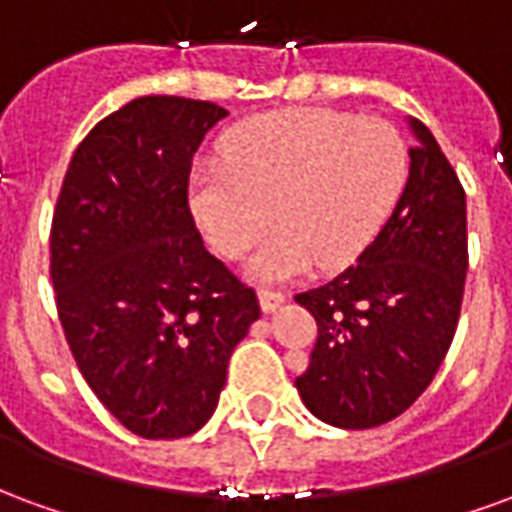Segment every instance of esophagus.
<instances>
[{
	"label": "esophagus",
	"mask_w": 512,
	"mask_h": 512,
	"mask_svg": "<svg viewBox=\"0 0 512 512\" xmlns=\"http://www.w3.org/2000/svg\"><path fill=\"white\" fill-rule=\"evenodd\" d=\"M257 299H260V310L263 312H274L279 310V304L285 301V293H279V290H257Z\"/></svg>",
	"instance_id": "1"
}]
</instances>
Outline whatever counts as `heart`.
<instances>
[{
    "instance_id": "1",
    "label": "heart",
    "mask_w": 512,
    "mask_h": 512,
    "mask_svg": "<svg viewBox=\"0 0 512 512\" xmlns=\"http://www.w3.org/2000/svg\"><path fill=\"white\" fill-rule=\"evenodd\" d=\"M406 178L408 145L392 123L304 106L238 128L219 161L191 175V211L227 260L277 224L252 268L288 279L312 263L351 266L376 241Z\"/></svg>"
}]
</instances>
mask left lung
<instances>
[{
	"mask_svg": "<svg viewBox=\"0 0 512 512\" xmlns=\"http://www.w3.org/2000/svg\"><path fill=\"white\" fill-rule=\"evenodd\" d=\"M395 211L354 266L296 296L318 323L304 406L329 425L365 430L400 417L436 376L461 318L469 268L466 191L425 123Z\"/></svg>",
	"mask_w": 512,
	"mask_h": 512,
	"instance_id": "obj_1",
	"label": "left lung"
}]
</instances>
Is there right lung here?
Segmentation results:
<instances>
[{
  "label": "right lung",
  "mask_w": 512,
  "mask_h": 512,
  "mask_svg": "<svg viewBox=\"0 0 512 512\" xmlns=\"http://www.w3.org/2000/svg\"><path fill=\"white\" fill-rule=\"evenodd\" d=\"M227 109L145 95L84 136L51 219V285L71 354L117 422L183 439L211 419L255 290L205 249L191 161Z\"/></svg>",
  "instance_id": "1"
}]
</instances>
